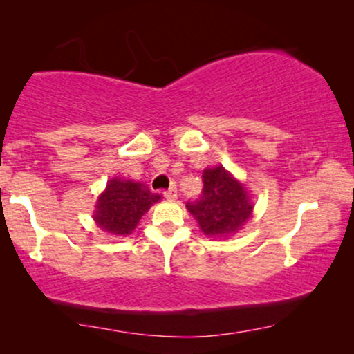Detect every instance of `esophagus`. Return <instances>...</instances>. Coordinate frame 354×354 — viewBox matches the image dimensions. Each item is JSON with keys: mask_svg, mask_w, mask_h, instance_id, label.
Here are the masks:
<instances>
[{"mask_svg": "<svg viewBox=\"0 0 354 354\" xmlns=\"http://www.w3.org/2000/svg\"><path fill=\"white\" fill-rule=\"evenodd\" d=\"M163 196L167 197V199H169V201H174L178 197V189L174 186H171V187H169V189H167V191L163 192Z\"/></svg>", "mask_w": 354, "mask_h": 354, "instance_id": "34e87169", "label": "esophagus"}]
</instances>
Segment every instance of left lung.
<instances>
[{
	"label": "left lung",
	"mask_w": 354,
	"mask_h": 354,
	"mask_svg": "<svg viewBox=\"0 0 354 354\" xmlns=\"http://www.w3.org/2000/svg\"><path fill=\"white\" fill-rule=\"evenodd\" d=\"M202 181L201 196L187 201V210L207 236L236 233L251 216L254 207L244 186L223 167L205 169Z\"/></svg>",
	"instance_id": "1"
}]
</instances>
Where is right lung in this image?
<instances>
[{"label": "right lung", "instance_id": "1", "mask_svg": "<svg viewBox=\"0 0 354 354\" xmlns=\"http://www.w3.org/2000/svg\"><path fill=\"white\" fill-rule=\"evenodd\" d=\"M158 201L160 196L150 192L140 183L115 178L108 183L106 191L98 197L93 216L106 233L124 236L133 232L145 212Z\"/></svg>", "mask_w": 354, "mask_h": 354}]
</instances>
